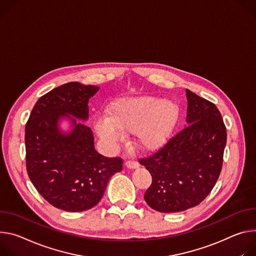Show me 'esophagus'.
<instances>
[{
  "mask_svg": "<svg viewBox=\"0 0 256 256\" xmlns=\"http://www.w3.org/2000/svg\"><path fill=\"white\" fill-rule=\"evenodd\" d=\"M125 166L127 168H136L139 166V164L137 162H135V160H129L125 162Z\"/></svg>",
  "mask_w": 256,
  "mask_h": 256,
  "instance_id": "34e87169",
  "label": "esophagus"
}]
</instances>
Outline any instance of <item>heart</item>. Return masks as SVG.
Listing matches in <instances>:
<instances>
[{
    "label": "heart",
    "instance_id": "heart-1",
    "mask_svg": "<svg viewBox=\"0 0 256 256\" xmlns=\"http://www.w3.org/2000/svg\"><path fill=\"white\" fill-rule=\"evenodd\" d=\"M177 119L178 108L172 102L141 96L114 104L110 108V117L96 118L94 127L98 134L110 144L120 142L123 138L121 131H135L141 148L156 150L166 142Z\"/></svg>",
    "mask_w": 256,
    "mask_h": 256
}]
</instances>
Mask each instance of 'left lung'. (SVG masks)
I'll return each instance as SVG.
<instances>
[{"instance_id": "1", "label": "left lung", "mask_w": 256, "mask_h": 256, "mask_svg": "<svg viewBox=\"0 0 256 256\" xmlns=\"http://www.w3.org/2000/svg\"><path fill=\"white\" fill-rule=\"evenodd\" d=\"M187 125L158 152L140 158L152 182L146 204L160 212H183L200 204L220 176L226 130L214 104L186 90Z\"/></svg>"}]
</instances>
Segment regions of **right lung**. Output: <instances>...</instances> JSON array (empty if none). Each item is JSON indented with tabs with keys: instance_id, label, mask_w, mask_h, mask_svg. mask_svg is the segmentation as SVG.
I'll return each instance as SVG.
<instances>
[{
	"instance_id": "add662e5",
	"label": "right lung",
	"mask_w": 256,
	"mask_h": 256,
	"mask_svg": "<svg viewBox=\"0 0 256 256\" xmlns=\"http://www.w3.org/2000/svg\"><path fill=\"white\" fill-rule=\"evenodd\" d=\"M98 90L79 82L56 88L40 98L25 126L27 174L48 204L66 212L96 206L110 178L122 171V158L100 154L92 129L74 119L88 120V100ZM63 118L72 124L70 132L58 127Z\"/></svg>"
}]
</instances>
